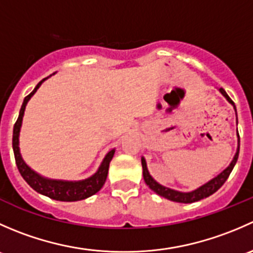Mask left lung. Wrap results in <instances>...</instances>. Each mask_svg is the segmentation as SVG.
<instances>
[{
  "mask_svg": "<svg viewBox=\"0 0 253 253\" xmlns=\"http://www.w3.org/2000/svg\"><path fill=\"white\" fill-rule=\"evenodd\" d=\"M219 90H220V93L223 94L226 99H228L229 103L233 104L234 109L236 110L235 104H234V101L231 100L230 96L226 94V91L224 90L223 88H220ZM239 143H240V137H239ZM239 150H240V144H239V147H237V152H236L235 157H234L233 162L230 163V165H229V167L226 168L223 172H220V174L216 176V177H214L213 180H211L209 182H207L206 185L201 186V187L197 188V190L192 191V192H178V191L171 190V188H168V187H164V186L159 185V183H158L157 181H155L154 178L149 175V171H148V169H147V164H145L144 158H142L143 177H144L145 183L149 186L150 190H153L155 193H158V195L162 196V197L167 198V200H170V201H172V202H178V203L197 202V201H201V200H203V198L209 197L211 195H213L214 192H216V191H218L219 188L224 185V182L228 180L229 175H230V172L233 171L234 167H235L237 158H239Z\"/></svg>",
  "mask_w": 253,
  "mask_h": 253,
  "instance_id": "8db88e82",
  "label": "left lung"
}]
</instances>
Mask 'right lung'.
Wrapping results in <instances>:
<instances>
[{"mask_svg":"<svg viewBox=\"0 0 253 253\" xmlns=\"http://www.w3.org/2000/svg\"><path fill=\"white\" fill-rule=\"evenodd\" d=\"M45 79L40 81L38 83V85L35 86L34 90L27 95L24 98V101L22 104V108H20L19 116H18L16 124L13 127V152H14V158H16V164L18 170H19L20 175L23 176L25 181H27L28 185L35 190L37 192L42 193V195L47 196V197L52 198L56 201H62V202H75V201H81L85 200V198L90 197V196L95 195L99 190L104 186L106 181V176H108L109 171V165L114 157L115 150L112 149L106 154V157L104 158L103 163H101L100 168H99L98 171L95 172L91 177L86 178L83 181H58V180H48V178L42 177L40 175H38L37 172L33 171L24 162H23L22 157H20L19 153V147H18V143H19V131L20 126H22V120L23 115H24L25 105L29 101V99L32 98L33 94L38 90L42 83Z\"/></svg>","mask_w":253,"mask_h":253,"instance_id":"1","label":"right lung"}]
</instances>
